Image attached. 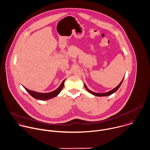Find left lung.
Here are the masks:
<instances>
[{
  "label": "left lung",
  "mask_w": 150,
  "mask_h": 150,
  "mask_svg": "<svg viewBox=\"0 0 150 150\" xmlns=\"http://www.w3.org/2000/svg\"><path fill=\"white\" fill-rule=\"evenodd\" d=\"M123 79H124V78H123ZM123 79L122 80V81L120 82V83L116 87V88H115L114 89H113V90H112L111 91H108V92H107V93H101V94H100V93H94V92H93V91H91V90H90L87 87V86H86V84H84V87H85V88H86V90L89 92V93H90L91 94H92L93 95H94V96H98V97H104V96H110V95H111V94H112L113 93H115L118 89H119V88L120 87V86H121V84H122V82H123Z\"/></svg>",
  "instance_id": "8db88e82"
}]
</instances>
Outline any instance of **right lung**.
<instances>
[{"label":"right lung","mask_w":150,"mask_h":150,"mask_svg":"<svg viewBox=\"0 0 150 150\" xmlns=\"http://www.w3.org/2000/svg\"><path fill=\"white\" fill-rule=\"evenodd\" d=\"M65 80H66L63 81V82L62 83L60 86L56 90L49 93H37V92H35L33 91L29 90L27 88H26L25 87H24V88L33 97H34L35 99L39 100H50V99L55 97L60 93V92L62 91V90L64 86V83Z\"/></svg>","instance_id":"1"}]
</instances>
